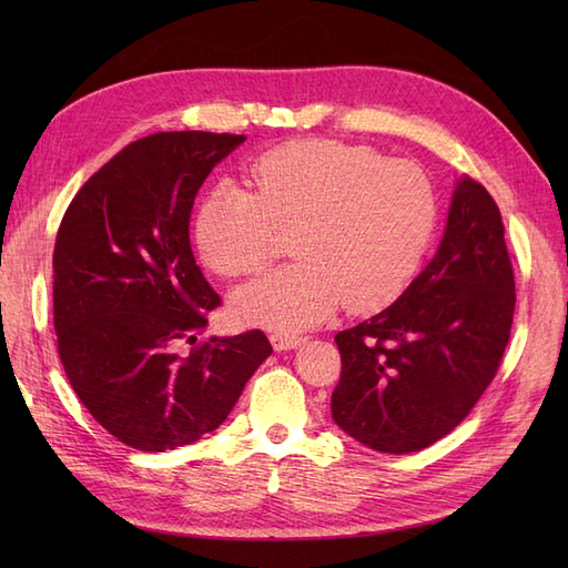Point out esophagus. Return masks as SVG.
Segmentation results:
<instances>
[{
    "label": "esophagus",
    "mask_w": 568,
    "mask_h": 568,
    "mask_svg": "<svg viewBox=\"0 0 568 568\" xmlns=\"http://www.w3.org/2000/svg\"><path fill=\"white\" fill-rule=\"evenodd\" d=\"M270 341H272V348H274V351H291V348L301 346V343H305V341H307V336H303V334H284V332H274V334L270 336Z\"/></svg>",
    "instance_id": "34e87169"
}]
</instances>
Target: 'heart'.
Returning a JSON list of instances; mask_svg holds the SVG:
<instances>
[{
	"label": "heart",
	"instance_id": "heart-1",
	"mask_svg": "<svg viewBox=\"0 0 568 568\" xmlns=\"http://www.w3.org/2000/svg\"><path fill=\"white\" fill-rule=\"evenodd\" d=\"M251 192L220 184L203 196L194 236L201 261L222 277L261 272L282 234L296 232L298 263L232 296L251 326L301 332L341 303L374 313L415 277L436 230L432 180L409 161L367 146L296 140L265 151L248 170Z\"/></svg>",
	"mask_w": 568,
	"mask_h": 568
}]
</instances>
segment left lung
Masks as SVG:
<instances>
[{"mask_svg": "<svg viewBox=\"0 0 568 568\" xmlns=\"http://www.w3.org/2000/svg\"><path fill=\"white\" fill-rule=\"evenodd\" d=\"M514 303L500 209L484 184L464 178L434 261L384 313L334 336V422L390 455L448 436L495 379Z\"/></svg>", "mask_w": 568, "mask_h": 568, "instance_id": "left-lung-1", "label": "left lung"}]
</instances>
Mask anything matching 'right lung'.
<instances>
[{
    "label": "right lung",
    "mask_w": 568,
    "mask_h": 568,
    "mask_svg": "<svg viewBox=\"0 0 568 568\" xmlns=\"http://www.w3.org/2000/svg\"><path fill=\"white\" fill-rule=\"evenodd\" d=\"M244 140L142 136L80 186L59 225L61 365L90 415L134 450H175L213 432L272 353L261 329L201 338L220 296L194 261L189 220L203 180Z\"/></svg>",
    "instance_id": "right-lung-1"
}]
</instances>
